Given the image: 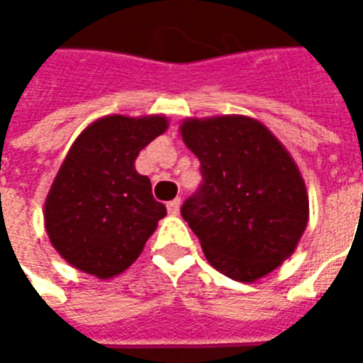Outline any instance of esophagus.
Wrapping results in <instances>:
<instances>
[{"mask_svg": "<svg viewBox=\"0 0 363 363\" xmlns=\"http://www.w3.org/2000/svg\"><path fill=\"white\" fill-rule=\"evenodd\" d=\"M167 210H169L171 216H177V213L181 212V198H174V200H171V202L167 204Z\"/></svg>", "mask_w": 363, "mask_h": 363, "instance_id": "1", "label": "esophagus"}]
</instances>
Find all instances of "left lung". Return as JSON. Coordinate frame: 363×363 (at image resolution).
Returning <instances> with one entry per match:
<instances>
[{"label": "left lung", "instance_id": "1", "mask_svg": "<svg viewBox=\"0 0 363 363\" xmlns=\"http://www.w3.org/2000/svg\"><path fill=\"white\" fill-rule=\"evenodd\" d=\"M181 134L202 173L181 213L208 262L237 281L272 272L296 251L309 218L294 159L264 124L247 116L186 120Z\"/></svg>", "mask_w": 363, "mask_h": 363}]
</instances>
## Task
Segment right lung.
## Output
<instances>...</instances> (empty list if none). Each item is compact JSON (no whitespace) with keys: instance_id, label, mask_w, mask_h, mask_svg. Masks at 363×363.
Here are the masks:
<instances>
[{"instance_id":"1","label":"right lung","mask_w":363,"mask_h":363,"mask_svg":"<svg viewBox=\"0 0 363 363\" xmlns=\"http://www.w3.org/2000/svg\"><path fill=\"white\" fill-rule=\"evenodd\" d=\"M165 130L163 116L114 114L75 140L44 204L50 243L72 267L106 280L140 257L167 208L134 161Z\"/></svg>"}]
</instances>
